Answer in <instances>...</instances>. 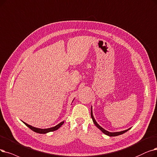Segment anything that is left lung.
Returning a JSON list of instances; mask_svg holds the SVG:
<instances>
[{"mask_svg":"<svg viewBox=\"0 0 157 157\" xmlns=\"http://www.w3.org/2000/svg\"><path fill=\"white\" fill-rule=\"evenodd\" d=\"M92 107H91V117H92V121H93V122H94V124L100 130L103 132V133H105V135H108V136H110V137H115V136H118V135H122V134H123V133H124L125 132H126L127 131H128L129 129L130 128H129V129H126V130H124V131H121V132H109L108 131H106V129H105L104 128H102L101 126H100L98 123H97V122L95 121V119H94V116H93V113H92Z\"/></svg>","mask_w":157,"mask_h":157,"instance_id":"1","label":"left lung"}]
</instances>
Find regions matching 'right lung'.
I'll use <instances>...</instances> for the list:
<instances>
[{
  "mask_svg": "<svg viewBox=\"0 0 157 157\" xmlns=\"http://www.w3.org/2000/svg\"><path fill=\"white\" fill-rule=\"evenodd\" d=\"M24 123L28 126V128H29L31 130L34 131L36 133H42V134H44V133H49V132H53V131H56L57 130V129L58 128H59L61 126H62V125L64 123V121H62L60 123H59L58 125L54 126V127H52V128H45V129H41V128H35V127H33L31 125H29L27 123H25V122H23Z\"/></svg>",
  "mask_w": 157,
  "mask_h": 157,
  "instance_id": "obj_1",
  "label": "right lung"
}]
</instances>
